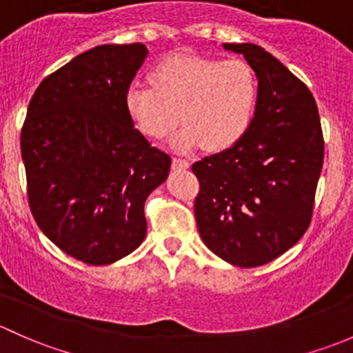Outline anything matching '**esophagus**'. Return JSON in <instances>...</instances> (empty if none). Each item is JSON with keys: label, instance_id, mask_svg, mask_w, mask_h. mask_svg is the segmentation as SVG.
<instances>
[{"label": "esophagus", "instance_id": "obj_1", "mask_svg": "<svg viewBox=\"0 0 353 353\" xmlns=\"http://www.w3.org/2000/svg\"><path fill=\"white\" fill-rule=\"evenodd\" d=\"M173 170H187L188 166H190V163L187 161V159H181V158H173V163H172Z\"/></svg>", "mask_w": 353, "mask_h": 353}]
</instances>
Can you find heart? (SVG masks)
<instances>
[{"mask_svg": "<svg viewBox=\"0 0 353 353\" xmlns=\"http://www.w3.org/2000/svg\"><path fill=\"white\" fill-rule=\"evenodd\" d=\"M152 86L134 83L125 110L150 139H166L178 125L175 148L224 151L248 132L258 103V78L246 61L170 56L151 71Z\"/></svg>", "mask_w": 353, "mask_h": 353, "instance_id": "b5f03b06", "label": "heart"}]
</instances>
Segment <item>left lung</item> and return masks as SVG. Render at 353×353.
Segmentation results:
<instances>
[{
    "mask_svg": "<svg viewBox=\"0 0 353 353\" xmlns=\"http://www.w3.org/2000/svg\"><path fill=\"white\" fill-rule=\"evenodd\" d=\"M258 78V103L241 141L192 165L201 183L195 219L202 241L236 267L268 263L307 231L325 141L314 97L255 43H224Z\"/></svg>",
    "mask_w": 353,
    "mask_h": 353,
    "instance_id": "8db88e82",
    "label": "left lung"
}]
</instances>
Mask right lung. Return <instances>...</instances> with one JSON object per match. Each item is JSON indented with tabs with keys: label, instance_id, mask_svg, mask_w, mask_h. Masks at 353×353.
<instances>
[{
	"label": "right lung",
	"instance_id": "obj_1",
	"mask_svg": "<svg viewBox=\"0 0 353 353\" xmlns=\"http://www.w3.org/2000/svg\"><path fill=\"white\" fill-rule=\"evenodd\" d=\"M146 56L139 42L79 54L43 78L21 127L32 216L57 248L88 265L114 263L143 243L144 202L172 165L125 110Z\"/></svg>",
	"mask_w": 353,
	"mask_h": 353
}]
</instances>
